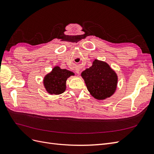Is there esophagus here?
I'll list each match as a JSON object with an SVG mask.
<instances>
[{
	"instance_id": "1",
	"label": "esophagus",
	"mask_w": 154,
	"mask_h": 154,
	"mask_svg": "<svg viewBox=\"0 0 154 154\" xmlns=\"http://www.w3.org/2000/svg\"><path fill=\"white\" fill-rule=\"evenodd\" d=\"M76 72H77L78 74H79V70H76Z\"/></svg>"
}]
</instances>
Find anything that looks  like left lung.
Here are the masks:
<instances>
[{
  "instance_id": "obj_1",
  "label": "left lung",
  "mask_w": 154,
  "mask_h": 154,
  "mask_svg": "<svg viewBox=\"0 0 154 154\" xmlns=\"http://www.w3.org/2000/svg\"><path fill=\"white\" fill-rule=\"evenodd\" d=\"M88 90L97 100H105L115 93L118 83L116 72L109 64L95 59L91 67L81 73Z\"/></svg>"
}]
</instances>
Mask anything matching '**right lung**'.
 Masks as SVG:
<instances>
[{
  "label": "right lung",
  "mask_w": 154,
  "mask_h": 154,
  "mask_svg": "<svg viewBox=\"0 0 154 154\" xmlns=\"http://www.w3.org/2000/svg\"><path fill=\"white\" fill-rule=\"evenodd\" d=\"M74 73L66 69L55 66L52 70L45 76L43 85L46 91L51 95H59L66 90L67 79Z\"/></svg>",
  "instance_id": "right-lung-1"
}]
</instances>
